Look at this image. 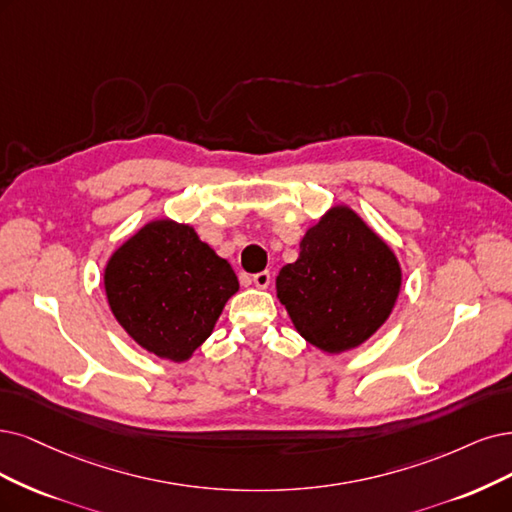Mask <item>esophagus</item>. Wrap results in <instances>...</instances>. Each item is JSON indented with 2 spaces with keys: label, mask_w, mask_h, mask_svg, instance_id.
Instances as JSON below:
<instances>
[{
  "label": "esophagus",
  "mask_w": 512,
  "mask_h": 512,
  "mask_svg": "<svg viewBox=\"0 0 512 512\" xmlns=\"http://www.w3.org/2000/svg\"><path fill=\"white\" fill-rule=\"evenodd\" d=\"M253 282H255L257 289H268L270 282H272V274L268 270L266 272H259V274L253 276Z\"/></svg>",
  "instance_id": "34e87169"
}]
</instances>
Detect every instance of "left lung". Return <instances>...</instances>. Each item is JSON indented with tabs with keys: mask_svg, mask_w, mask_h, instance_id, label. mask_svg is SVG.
I'll return each instance as SVG.
<instances>
[{
	"mask_svg": "<svg viewBox=\"0 0 512 512\" xmlns=\"http://www.w3.org/2000/svg\"><path fill=\"white\" fill-rule=\"evenodd\" d=\"M280 270L278 299L295 329L325 352L356 348L384 325L401 289V268L382 238L346 206H335Z\"/></svg>",
	"mask_w": 512,
	"mask_h": 512,
	"instance_id": "obj_1",
	"label": "left lung"
}]
</instances>
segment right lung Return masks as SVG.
I'll return each instance as SVG.
<instances>
[{
	"label": "right lung",
	"instance_id": "add662e5",
	"mask_svg": "<svg viewBox=\"0 0 512 512\" xmlns=\"http://www.w3.org/2000/svg\"><path fill=\"white\" fill-rule=\"evenodd\" d=\"M105 291L139 346L181 363L211 335L238 278L192 227L154 221L113 253Z\"/></svg>",
	"mask_w": 512,
	"mask_h": 512
}]
</instances>
